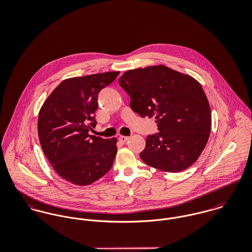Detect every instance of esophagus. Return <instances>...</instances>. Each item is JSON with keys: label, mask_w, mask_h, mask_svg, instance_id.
I'll return each instance as SVG.
<instances>
[{"label": "esophagus", "mask_w": 252, "mask_h": 252, "mask_svg": "<svg viewBox=\"0 0 252 252\" xmlns=\"http://www.w3.org/2000/svg\"><path fill=\"white\" fill-rule=\"evenodd\" d=\"M129 139H130V138H129V137H126V136H120V137H119V141H120L121 143H126Z\"/></svg>", "instance_id": "34e87169"}]
</instances>
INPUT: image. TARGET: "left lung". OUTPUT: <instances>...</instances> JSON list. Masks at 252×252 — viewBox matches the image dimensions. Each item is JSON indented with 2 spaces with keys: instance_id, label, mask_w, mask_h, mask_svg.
<instances>
[{
  "instance_id": "1",
  "label": "left lung",
  "mask_w": 252,
  "mask_h": 252,
  "mask_svg": "<svg viewBox=\"0 0 252 252\" xmlns=\"http://www.w3.org/2000/svg\"><path fill=\"white\" fill-rule=\"evenodd\" d=\"M119 85L141 117H155L159 132L149 135L140 156L155 169L179 173L193 165L208 143L211 107L201 84L164 65L124 72Z\"/></svg>"
}]
</instances>
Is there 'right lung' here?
<instances>
[{"instance_id": "add662e5", "label": "right lung", "mask_w": 252, "mask_h": 252, "mask_svg": "<svg viewBox=\"0 0 252 252\" xmlns=\"http://www.w3.org/2000/svg\"><path fill=\"white\" fill-rule=\"evenodd\" d=\"M119 72L63 80L38 113L37 133L43 153L54 171L75 185H89L110 170L117 140L88 134L96 126L98 95Z\"/></svg>"}]
</instances>
